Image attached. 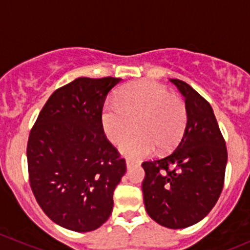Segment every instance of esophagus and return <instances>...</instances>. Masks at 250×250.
<instances>
[{"label":"esophagus","instance_id":"34e87169","mask_svg":"<svg viewBox=\"0 0 250 250\" xmlns=\"http://www.w3.org/2000/svg\"><path fill=\"white\" fill-rule=\"evenodd\" d=\"M125 165H127V167L129 168V167H132V166L138 165V162L134 160H130V158H127V160H125Z\"/></svg>","mask_w":250,"mask_h":250}]
</instances>
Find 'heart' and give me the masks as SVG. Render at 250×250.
Returning <instances> with one entry per match:
<instances>
[{
  "label": "heart",
  "mask_w": 250,
  "mask_h": 250,
  "mask_svg": "<svg viewBox=\"0 0 250 250\" xmlns=\"http://www.w3.org/2000/svg\"><path fill=\"white\" fill-rule=\"evenodd\" d=\"M185 102L157 82L147 80L125 84L100 115L103 132L113 145H120L134 130V137L121 146L130 157H143L155 151L167 152L178 145L188 125ZM136 125H134V123Z\"/></svg>",
  "instance_id": "b5f03b06"
}]
</instances>
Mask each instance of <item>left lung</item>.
<instances>
[{
    "mask_svg": "<svg viewBox=\"0 0 250 250\" xmlns=\"http://www.w3.org/2000/svg\"><path fill=\"white\" fill-rule=\"evenodd\" d=\"M185 98L188 125L176 148L143 162V196L151 219L168 229L201 221L224 188L228 150L210 104L191 85L172 78Z\"/></svg>",
    "mask_w": 250,
    "mask_h": 250,
    "instance_id": "1",
    "label": "left lung"
}]
</instances>
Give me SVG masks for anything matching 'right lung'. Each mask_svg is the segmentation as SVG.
Masks as SVG:
<instances>
[{
  "label": "right lung",
  "mask_w": 250,
  "mask_h": 250,
  "mask_svg": "<svg viewBox=\"0 0 250 250\" xmlns=\"http://www.w3.org/2000/svg\"><path fill=\"white\" fill-rule=\"evenodd\" d=\"M121 78L80 77L58 88L27 140L32 193L50 220L76 231L97 230L112 213L125 161L107 140L100 115Z\"/></svg>",
  "instance_id": "obj_1"
}]
</instances>
